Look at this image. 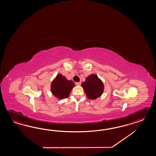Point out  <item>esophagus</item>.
<instances>
[{
  "instance_id": "34e87169",
  "label": "esophagus",
  "mask_w": 156,
  "mask_h": 156,
  "mask_svg": "<svg viewBox=\"0 0 156 156\" xmlns=\"http://www.w3.org/2000/svg\"><path fill=\"white\" fill-rule=\"evenodd\" d=\"M81 82H76V85H80Z\"/></svg>"
}]
</instances>
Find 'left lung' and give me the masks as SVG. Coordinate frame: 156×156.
Masks as SVG:
<instances>
[{
  "label": "left lung",
  "instance_id": "obj_1",
  "mask_svg": "<svg viewBox=\"0 0 156 156\" xmlns=\"http://www.w3.org/2000/svg\"><path fill=\"white\" fill-rule=\"evenodd\" d=\"M81 85L89 99L97 98L102 95L104 91V84L102 82L95 74L87 76L85 82H83Z\"/></svg>",
  "mask_w": 156,
  "mask_h": 156
}]
</instances>
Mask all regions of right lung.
I'll return each instance as SVG.
<instances>
[{"instance_id":"add662e5","label":"right lung","mask_w":156,"mask_h":156,"mask_svg":"<svg viewBox=\"0 0 156 156\" xmlns=\"http://www.w3.org/2000/svg\"><path fill=\"white\" fill-rule=\"evenodd\" d=\"M74 86L75 84L72 80H67L65 76L59 74L51 83V92L59 99L66 98Z\"/></svg>"}]
</instances>
